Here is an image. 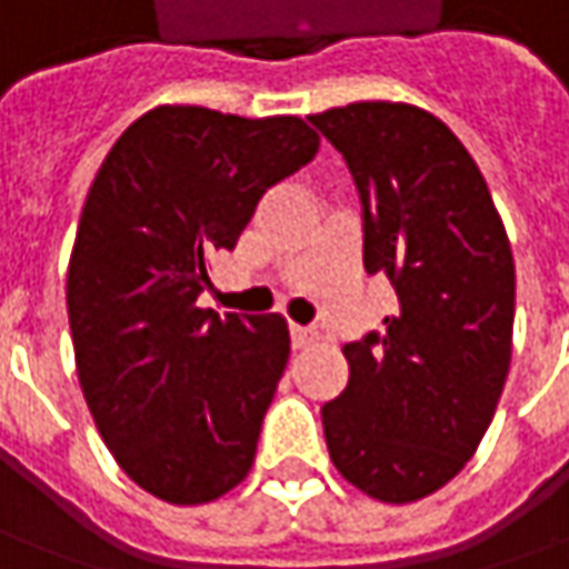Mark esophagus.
Wrapping results in <instances>:
<instances>
[{
  "label": "esophagus",
  "instance_id": "34e87169",
  "mask_svg": "<svg viewBox=\"0 0 569 569\" xmlns=\"http://www.w3.org/2000/svg\"><path fill=\"white\" fill-rule=\"evenodd\" d=\"M289 337H292V349H308L318 343V330H311V327H292Z\"/></svg>",
  "mask_w": 569,
  "mask_h": 569
}]
</instances>
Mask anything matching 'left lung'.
Returning a JSON list of instances; mask_svg holds the SVG:
<instances>
[{
  "label": "left lung",
  "mask_w": 569,
  "mask_h": 569,
  "mask_svg": "<svg viewBox=\"0 0 569 569\" xmlns=\"http://www.w3.org/2000/svg\"><path fill=\"white\" fill-rule=\"evenodd\" d=\"M362 201V261L400 311L343 346L349 383L323 402L333 466L387 503L453 479L495 419L510 371L517 273L491 191L460 138L409 103L308 116Z\"/></svg>",
  "instance_id": "1"
}]
</instances>
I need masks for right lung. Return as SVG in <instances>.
<instances>
[{"mask_svg":"<svg viewBox=\"0 0 569 569\" xmlns=\"http://www.w3.org/2000/svg\"><path fill=\"white\" fill-rule=\"evenodd\" d=\"M296 116L157 107L112 144L81 210L69 323L109 453L144 491L204 503L246 479L289 362L280 315L198 308L267 188L315 160Z\"/></svg>","mask_w":569,"mask_h":569,"instance_id":"1","label":"right lung"}]
</instances>
